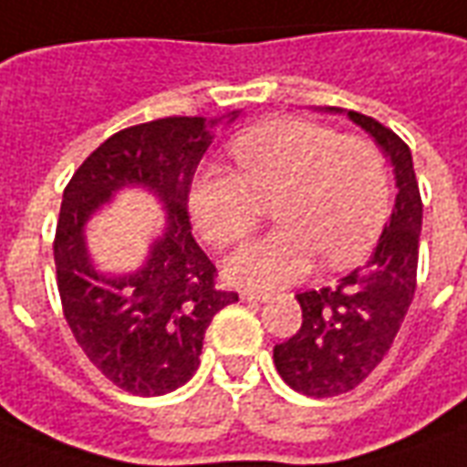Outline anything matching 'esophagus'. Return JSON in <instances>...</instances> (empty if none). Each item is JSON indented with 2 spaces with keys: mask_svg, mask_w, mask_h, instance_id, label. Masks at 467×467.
<instances>
[{
  "mask_svg": "<svg viewBox=\"0 0 467 467\" xmlns=\"http://www.w3.org/2000/svg\"><path fill=\"white\" fill-rule=\"evenodd\" d=\"M240 298L243 301H255V303H265L270 298V293H263V290H240Z\"/></svg>",
  "mask_w": 467,
  "mask_h": 467,
  "instance_id": "1",
  "label": "esophagus"
}]
</instances>
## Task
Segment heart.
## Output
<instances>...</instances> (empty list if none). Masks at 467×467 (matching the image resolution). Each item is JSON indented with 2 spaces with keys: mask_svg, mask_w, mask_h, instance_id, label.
I'll list each match as a JSON object with an SVG mask.
<instances>
[{
  "mask_svg": "<svg viewBox=\"0 0 467 467\" xmlns=\"http://www.w3.org/2000/svg\"><path fill=\"white\" fill-rule=\"evenodd\" d=\"M237 171L202 166L189 212L204 240H244L273 202L280 227L227 260V275L250 288H278L308 273L316 255L347 267L367 255L389 217L392 184L381 149L324 123L275 119L230 141Z\"/></svg>",
  "mask_w": 467,
  "mask_h": 467,
  "instance_id": "b5f03b06",
  "label": "heart"
}]
</instances>
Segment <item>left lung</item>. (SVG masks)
<instances>
[{"label":"left lung","instance_id":"1","mask_svg":"<svg viewBox=\"0 0 467 467\" xmlns=\"http://www.w3.org/2000/svg\"><path fill=\"white\" fill-rule=\"evenodd\" d=\"M341 113V109H328ZM394 166L397 200L379 243L364 265L336 285L306 290L298 334L275 344L273 361L290 389L306 397L351 392L379 367L415 298L422 200L410 146L379 120L347 110Z\"/></svg>","mask_w":467,"mask_h":467}]
</instances>
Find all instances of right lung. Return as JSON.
<instances>
[{"label": "right lung", "instance_id": "obj_1", "mask_svg": "<svg viewBox=\"0 0 467 467\" xmlns=\"http://www.w3.org/2000/svg\"><path fill=\"white\" fill-rule=\"evenodd\" d=\"M214 123L171 116L123 129L65 187L52 244L65 321L98 371L139 397L174 392L192 379L214 313L237 301V293L214 285L217 267L192 237L187 212ZM123 186L156 193L167 227L136 274L106 276L87 255L85 223Z\"/></svg>", "mask_w": 467, "mask_h": 467}]
</instances>
